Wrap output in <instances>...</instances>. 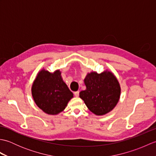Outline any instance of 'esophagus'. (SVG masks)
<instances>
[{"label": "esophagus", "mask_w": 156, "mask_h": 156, "mask_svg": "<svg viewBox=\"0 0 156 156\" xmlns=\"http://www.w3.org/2000/svg\"><path fill=\"white\" fill-rule=\"evenodd\" d=\"M74 96H75L76 97H78V96H79V91H76V92H74Z\"/></svg>", "instance_id": "34e87169"}]
</instances>
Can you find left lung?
Returning a JSON list of instances; mask_svg holds the SVG:
<instances>
[{
  "label": "left lung",
  "instance_id": "left-lung-1",
  "mask_svg": "<svg viewBox=\"0 0 156 156\" xmlns=\"http://www.w3.org/2000/svg\"><path fill=\"white\" fill-rule=\"evenodd\" d=\"M87 87L80 92V98L92 112L103 115L111 111L120 98L121 87L112 72L105 71L88 74L84 79Z\"/></svg>",
  "mask_w": 156,
  "mask_h": 156
}]
</instances>
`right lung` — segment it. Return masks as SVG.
Instances as JSON below:
<instances>
[{
    "instance_id": "1",
    "label": "right lung",
    "mask_w": 156,
    "mask_h": 156,
    "mask_svg": "<svg viewBox=\"0 0 156 156\" xmlns=\"http://www.w3.org/2000/svg\"><path fill=\"white\" fill-rule=\"evenodd\" d=\"M31 92L37 107L45 113L53 115L64 111L73 97L59 70L54 73L41 70L34 82Z\"/></svg>"
}]
</instances>
